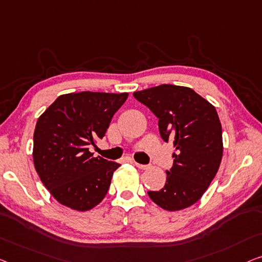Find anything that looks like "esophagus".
<instances>
[{
	"mask_svg": "<svg viewBox=\"0 0 262 262\" xmlns=\"http://www.w3.org/2000/svg\"><path fill=\"white\" fill-rule=\"evenodd\" d=\"M134 165L136 167H139V168H141V169H147L148 168L147 165H141V163H138V162H135V161H134Z\"/></svg>",
	"mask_w": 262,
	"mask_h": 262,
	"instance_id": "obj_1",
	"label": "esophagus"
}]
</instances>
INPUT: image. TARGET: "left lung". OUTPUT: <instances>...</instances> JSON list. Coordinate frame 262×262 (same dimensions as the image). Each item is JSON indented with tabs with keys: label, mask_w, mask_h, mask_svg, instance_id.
<instances>
[{
	"label": "left lung",
	"mask_w": 262,
	"mask_h": 262,
	"mask_svg": "<svg viewBox=\"0 0 262 262\" xmlns=\"http://www.w3.org/2000/svg\"><path fill=\"white\" fill-rule=\"evenodd\" d=\"M133 95L159 119L163 141H173L175 147L166 185L148 190V195L171 212L194 205L213 181L222 159V129L215 108L181 85L161 84Z\"/></svg>",
	"instance_id": "obj_1"
}]
</instances>
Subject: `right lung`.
<instances>
[{
  "mask_svg": "<svg viewBox=\"0 0 262 262\" xmlns=\"http://www.w3.org/2000/svg\"><path fill=\"white\" fill-rule=\"evenodd\" d=\"M128 94L81 92L58 96L37 120L34 166L42 183L60 204L88 210L99 205L111 186L116 162L89 151L106 134L113 115Z\"/></svg>",
  "mask_w": 262,
  "mask_h": 262,
  "instance_id": "right-lung-1",
  "label": "right lung"
}]
</instances>
